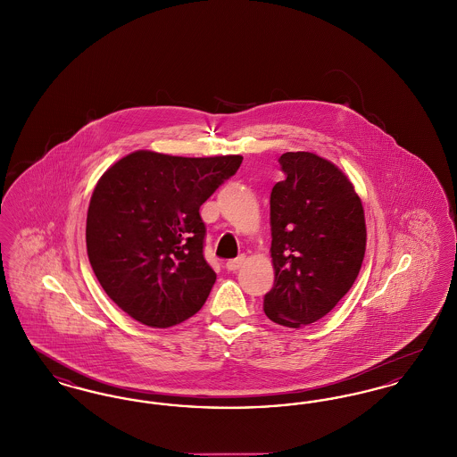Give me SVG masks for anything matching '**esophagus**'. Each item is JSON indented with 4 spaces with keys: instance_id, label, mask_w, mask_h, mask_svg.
I'll list each match as a JSON object with an SVG mask.
<instances>
[{
    "instance_id": "esophagus-1",
    "label": "esophagus",
    "mask_w": 457,
    "mask_h": 457,
    "mask_svg": "<svg viewBox=\"0 0 457 457\" xmlns=\"http://www.w3.org/2000/svg\"><path fill=\"white\" fill-rule=\"evenodd\" d=\"M245 262H246L245 255H239V257L233 259V261L226 262V269H228L229 272H237L238 269H241V267L245 265Z\"/></svg>"
}]
</instances>
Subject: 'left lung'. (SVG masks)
I'll list each match as a JSON object with an SVG mask.
<instances>
[{"label":"left lung","mask_w":457,"mask_h":457,"mask_svg":"<svg viewBox=\"0 0 457 457\" xmlns=\"http://www.w3.org/2000/svg\"><path fill=\"white\" fill-rule=\"evenodd\" d=\"M283 181L270 194L274 287L265 315L279 326H310L339 303L361 269L367 226L353 183L312 153L279 157Z\"/></svg>","instance_id":"8db88e82"}]
</instances>
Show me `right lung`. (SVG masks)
<instances>
[{"mask_svg": "<svg viewBox=\"0 0 457 457\" xmlns=\"http://www.w3.org/2000/svg\"><path fill=\"white\" fill-rule=\"evenodd\" d=\"M241 161L137 151L101 176L88 204V262L131 319L166 328L204 306L216 272L204 259L198 211Z\"/></svg>", "mask_w": 457, "mask_h": 457, "instance_id": "obj_1", "label": "right lung"}]
</instances>
